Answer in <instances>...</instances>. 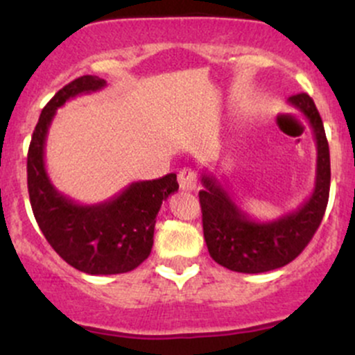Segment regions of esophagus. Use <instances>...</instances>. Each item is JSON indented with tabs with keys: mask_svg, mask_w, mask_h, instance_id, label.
I'll return each instance as SVG.
<instances>
[{
	"mask_svg": "<svg viewBox=\"0 0 355 355\" xmlns=\"http://www.w3.org/2000/svg\"><path fill=\"white\" fill-rule=\"evenodd\" d=\"M178 183H180L182 190H195L197 189V172L193 168H182L178 173Z\"/></svg>",
	"mask_w": 355,
	"mask_h": 355,
	"instance_id": "34e87169",
	"label": "esophagus"
}]
</instances>
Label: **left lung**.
<instances>
[{
	"mask_svg": "<svg viewBox=\"0 0 355 355\" xmlns=\"http://www.w3.org/2000/svg\"><path fill=\"white\" fill-rule=\"evenodd\" d=\"M288 103L311 125L317 146L315 185L299 209L270 222H259L240 209L232 195L211 173H202L205 189L198 191L203 237L209 254L222 267L242 274H260L287 266L311 242L319 229L331 190V155L324 123L307 93Z\"/></svg>",
	"mask_w": 355,
	"mask_h": 355,
	"instance_id": "1",
	"label": "left lung"
}]
</instances>
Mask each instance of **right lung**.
<instances>
[{
	"label": "right lung",
	"instance_id": "obj_1",
	"mask_svg": "<svg viewBox=\"0 0 355 355\" xmlns=\"http://www.w3.org/2000/svg\"><path fill=\"white\" fill-rule=\"evenodd\" d=\"M107 81L85 75L63 87L40 115L28 150V191L35 218L55 252L76 270L113 275L133 270L148 259L162 202L178 190L177 175L130 183L108 200L83 205L55 189L44 145L56 110L70 98L98 92Z\"/></svg>",
	"mask_w": 355,
	"mask_h": 355
}]
</instances>
